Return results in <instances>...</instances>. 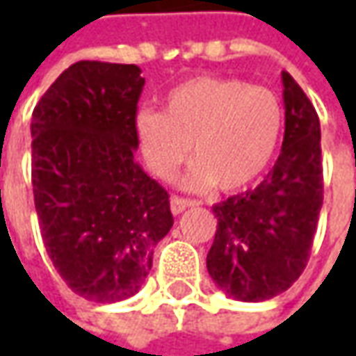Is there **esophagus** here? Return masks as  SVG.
Segmentation results:
<instances>
[{"instance_id":"34e87169","label":"esophagus","mask_w":356,"mask_h":356,"mask_svg":"<svg viewBox=\"0 0 356 356\" xmlns=\"http://www.w3.org/2000/svg\"><path fill=\"white\" fill-rule=\"evenodd\" d=\"M190 206H198V202H196V200L180 198V196H172L170 198V210L174 216L182 213L186 208H190Z\"/></svg>"}]
</instances>
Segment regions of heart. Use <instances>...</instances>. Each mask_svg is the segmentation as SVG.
Listing matches in <instances>:
<instances>
[{
	"mask_svg": "<svg viewBox=\"0 0 356 356\" xmlns=\"http://www.w3.org/2000/svg\"><path fill=\"white\" fill-rule=\"evenodd\" d=\"M134 130L144 162L158 178H172L192 150L184 184L234 192L271 164L283 130V104L273 90L239 79L194 76L168 90L164 113L138 111Z\"/></svg>",
	"mask_w": 356,
	"mask_h": 356,
	"instance_id": "heart-1",
	"label": "heart"
}]
</instances>
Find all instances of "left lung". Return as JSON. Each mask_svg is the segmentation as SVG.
Here are the masks:
<instances>
[{"mask_svg":"<svg viewBox=\"0 0 356 356\" xmlns=\"http://www.w3.org/2000/svg\"><path fill=\"white\" fill-rule=\"evenodd\" d=\"M285 134L281 154L257 188L212 206L218 229L208 252L213 283L238 301H266L307 266L323 206L321 127L315 106L281 73Z\"/></svg>","mask_w":356,"mask_h":356,"instance_id":"1","label":"left lung"}]
</instances>
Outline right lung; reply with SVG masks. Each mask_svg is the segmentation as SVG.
Returning <instances> with one entry per match:
<instances>
[{
  "mask_svg": "<svg viewBox=\"0 0 356 356\" xmlns=\"http://www.w3.org/2000/svg\"><path fill=\"white\" fill-rule=\"evenodd\" d=\"M136 65L79 61L33 108L31 180L41 238L76 295L115 303L138 293L170 232L168 192L134 162Z\"/></svg>",
  "mask_w": 356,
  "mask_h": 356,
  "instance_id": "obj_1",
  "label": "right lung"
}]
</instances>
